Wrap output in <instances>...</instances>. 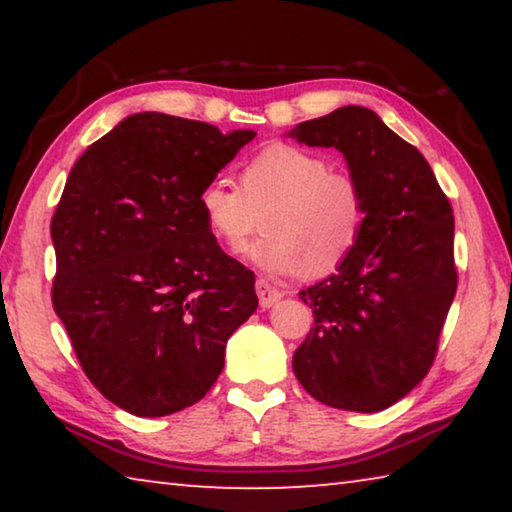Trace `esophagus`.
I'll use <instances>...</instances> for the list:
<instances>
[{"label":"esophagus","mask_w":512,"mask_h":512,"mask_svg":"<svg viewBox=\"0 0 512 512\" xmlns=\"http://www.w3.org/2000/svg\"><path fill=\"white\" fill-rule=\"evenodd\" d=\"M255 289H257L259 305H262L264 309H271L273 305H277V302L282 300V291L277 289V287H273L271 282H266V280H257Z\"/></svg>","instance_id":"34e87169"}]
</instances>
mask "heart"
<instances>
[{"label":"heart","instance_id":"1","mask_svg":"<svg viewBox=\"0 0 512 512\" xmlns=\"http://www.w3.org/2000/svg\"><path fill=\"white\" fill-rule=\"evenodd\" d=\"M198 207L225 248L241 250L264 212L266 235L250 246L253 262L273 275H325L348 259L368 221L366 189L314 151L277 142L241 169V187L212 178Z\"/></svg>","mask_w":512,"mask_h":512}]
</instances>
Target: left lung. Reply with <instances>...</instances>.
I'll list each match as a JSON object with an SVG mask.
<instances>
[{
    "mask_svg": "<svg viewBox=\"0 0 512 512\" xmlns=\"http://www.w3.org/2000/svg\"><path fill=\"white\" fill-rule=\"evenodd\" d=\"M289 137L341 151L368 196L354 253L327 280L300 291L314 309V327L293 354V372L327 406L384 411L436 359L458 282L452 205L424 155L368 108L302 121Z\"/></svg>",
    "mask_w": 512,
    "mask_h": 512,
    "instance_id": "obj_1",
    "label": "left lung"
}]
</instances>
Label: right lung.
Here are the masks:
<instances>
[{"label":"right lung","instance_id":"right-lung-1","mask_svg":"<svg viewBox=\"0 0 512 512\" xmlns=\"http://www.w3.org/2000/svg\"><path fill=\"white\" fill-rule=\"evenodd\" d=\"M253 137L140 112L69 171L51 219V302L83 372L119 409L162 418L203 400L257 309L253 271L223 253L198 207Z\"/></svg>","mask_w":512,"mask_h":512}]
</instances>
